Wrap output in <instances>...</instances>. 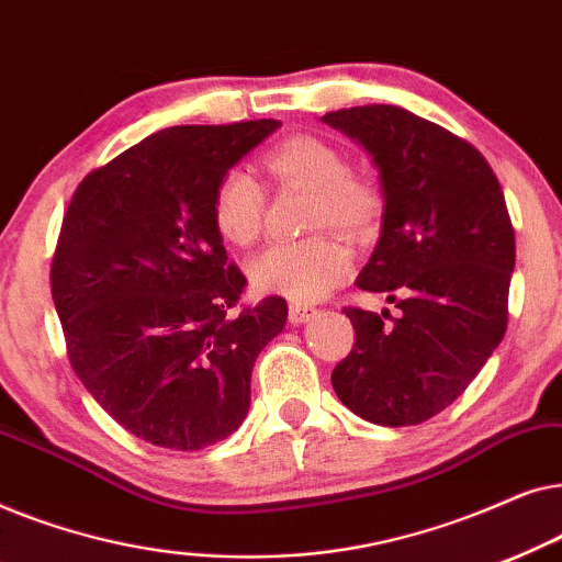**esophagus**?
Returning <instances> with one entry per match:
<instances>
[{
  "instance_id": "esophagus-1",
  "label": "esophagus",
  "mask_w": 562,
  "mask_h": 562,
  "mask_svg": "<svg viewBox=\"0 0 562 562\" xmlns=\"http://www.w3.org/2000/svg\"><path fill=\"white\" fill-rule=\"evenodd\" d=\"M314 314H317V306H312V304H291L289 306V319L294 322V325H304V322H310Z\"/></svg>"
}]
</instances>
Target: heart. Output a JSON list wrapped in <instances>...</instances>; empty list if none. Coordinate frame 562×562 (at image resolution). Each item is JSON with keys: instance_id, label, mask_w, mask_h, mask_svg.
<instances>
[{"instance_id": "obj_1", "label": "heart", "mask_w": 562, "mask_h": 562, "mask_svg": "<svg viewBox=\"0 0 562 562\" xmlns=\"http://www.w3.org/2000/svg\"><path fill=\"white\" fill-rule=\"evenodd\" d=\"M268 179L279 187L306 189L310 227H333L358 237L381 214V191L373 181L348 171V160L333 143L314 135H294L260 160ZM212 220L227 243L248 248L263 229V191L245 171L220 179L212 199ZM350 252L335 237L314 235L296 243H276L250 263L252 286L291 302H317L350 273Z\"/></svg>"}]
</instances>
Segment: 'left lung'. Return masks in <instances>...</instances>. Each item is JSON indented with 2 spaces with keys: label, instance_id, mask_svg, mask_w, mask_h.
Instances as JSON below:
<instances>
[{
  "label": "left lung",
  "instance_id": "1",
  "mask_svg": "<svg viewBox=\"0 0 562 562\" xmlns=\"http://www.w3.org/2000/svg\"><path fill=\"white\" fill-rule=\"evenodd\" d=\"M371 156L383 212L356 286L402 310H345L356 345L333 371L340 402L373 425L427 422L463 394L506 333L514 229L486 158L394 104L327 112Z\"/></svg>",
  "mask_w": 562,
  "mask_h": 562
}]
</instances>
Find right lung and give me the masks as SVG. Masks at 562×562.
<instances>
[{
    "label": "right lung",
    "instance_id": "add662e5",
    "mask_svg": "<svg viewBox=\"0 0 562 562\" xmlns=\"http://www.w3.org/2000/svg\"><path fill=\"white\" fill-rule=\"evenodd\" d=\"M279 120L160 130L79 183L53 256V304L83 389L168 450L225 440L250 409L258 352L286 325L245 289L212 220L220 179Z\"/></svg>",
    "mask_w": 562,
    "mask_h": 562
}]
</instances>
